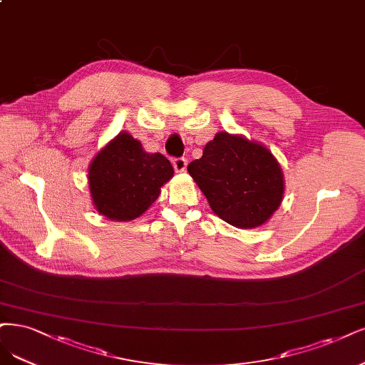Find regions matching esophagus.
Segmentation results:
<instances>
[{"instance_id": "obj_1", "label": "esophagus", "mask_w": 365, "mask_h": 365, "mask_svg": "<svg viewBox=\"0 0 365 365\" xmlns=\"http://www.w3.org/2000/svg\"><path fill=\"white\" fill-rule=\"evenodd\" d=\"M172 165H173V169L177 172H185L187 160L184 157H177V158L172 160Z\"/></svg>"}]
</instances>
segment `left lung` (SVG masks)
Returning a JSON list of instances; mask_svg holds the SVG:
<instances>
[{"instance_id": "1", "label": "left lung", "mask_w": 365, "mask_h": 365, "mask_svg": "<svg viewBox=\"0 0 365 365\" xmlns=\"http://www.w3.org/2000/svg\"><path fill=\"white\" fill-rule=\"evenodd\" d=\"M211 210L237 228H255L278 210L282 170L270 150L245 137L217 133L187 166Z\"/></svg>"}]
</instances>
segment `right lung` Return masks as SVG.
<instances>
[{"label":"right lung","instance_id":"1","mask_svg":"<svg viewBox=\"0 0 365 365\" xmlns=\"http://www.w3.org/2000/svg\"><path fill=\"white\" fill-rule=\"evenodd\" d=\"M173 177L170 161L148 154L128 133L118 134L89 168V187L99 215L111 220H133L153 205L160 187Z\"/></svg>","mask_w":365,"mask_h":365}]
</instances>
